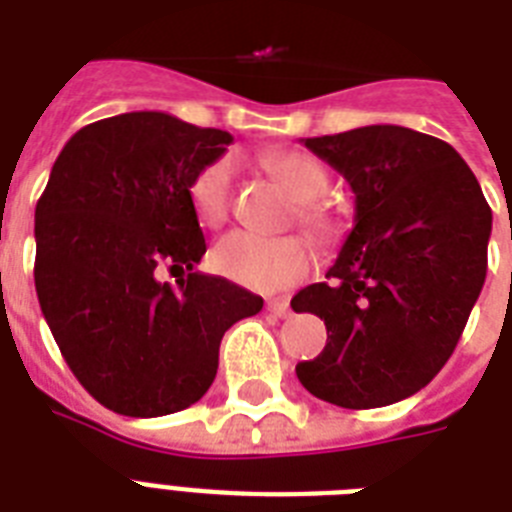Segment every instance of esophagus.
Segmentation results:
<instances>
[{
	"mask_svg": "<svg viewBox=\"0 0 512 512\" xmlns=\"http://www.w3.org/2000/svg\"><path fill=\"white\" fill-rule=\"evenodd\" d=\"M265 308H268V313H271V316H276V319H287L289 313H292V308H289V300H268V303H265Z\"/></svg>",
	"mask_w": 512,
	"mask_h": 512,
	"instance_id": "esophagus-1",
	"label": "esophagus"
}]
</instances>
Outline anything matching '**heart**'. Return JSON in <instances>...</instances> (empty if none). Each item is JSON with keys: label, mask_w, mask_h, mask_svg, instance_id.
Segmentation results:
<instances>
[{"label": "heart", "mask_w": 512, "mask_h": 512, "mask_svg": "<svg viewBox=\"0 0 512 512\" xmlns=\"http://www.w3.org/2000/svg\"><path fill=\"white\" fill-rule=\"evenodd\" d=\"M289 196L297 201L295 220L316 244H332L342 233V215L324 199L329 191V172L316 156L305 151H279L265 159ZM193 212L204 225H220L231 212L233 159L220 156L204 164L188 188ZM212 265L225 279L255 292H279L303 281L313 268V252L300 236H255L233 231L212 249Z\"/></svg>", "instance_id": "heart-1"}]
</instances>
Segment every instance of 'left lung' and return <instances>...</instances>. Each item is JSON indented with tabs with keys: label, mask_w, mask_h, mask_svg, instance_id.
Masks as SVG:
<instances>
[{
	"label": "left lung",
	"mask_w": 512,
	"mask_h": 512,
	"mask_svg": "<svg viewBox=\"0 0 512 512\" xmlns=\"http://www.w3.org/2000/svg\"><path fill=\"white\" fill-rule=\"evenodd\" d=\"M356 193V225L327 281L292 297L327 324L297 364L305 390L342 409L396 404L425 388L460 342L486 279L492 209L449 143L372 124L305 138Z\"/></svg>",
	"instance_id": "1"
}]
</instances>
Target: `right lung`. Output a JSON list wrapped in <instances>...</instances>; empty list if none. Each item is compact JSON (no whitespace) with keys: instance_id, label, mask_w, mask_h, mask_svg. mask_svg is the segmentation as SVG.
I'll return each mask as SVG.
<instances>
[{"instance_id":"add662e5","label":"right lung","mask_w":512,"mask_h":512,"mask_svg":"<svg viewBox=\"0 0 512 512\" xmlns=\"http://www.w3.org/2000/svg\"><path fill=\"white\" fill-rule=\"evenodd\" d=\"M231 135L162 111H132L76 132L36 201L34 284L60 353L98 404L162 417L196 404L220 340L263 297L193 271L207 252L193 175ZM170 267L178 287L155 279Z\"/></svg>"}]
</instances>
